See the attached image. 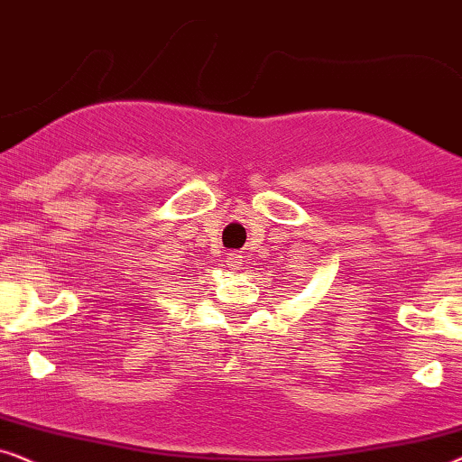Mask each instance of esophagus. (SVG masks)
<instances>
[{"label": "esophagus", "instance_id": "obj_1", "mask_svg": "<svg viewBox=\"0 0 462 462\" xmlns=\"http://www.w3.org/2000/svg\"><path fill=\"white\" fill-rule=\"evenodd\" d=\"M241 263H243L241 251H232V254H227V266L238 270V266H241Z\"/></svg>", "mask_w": 462, "mask_h": 462}]
</instances>
